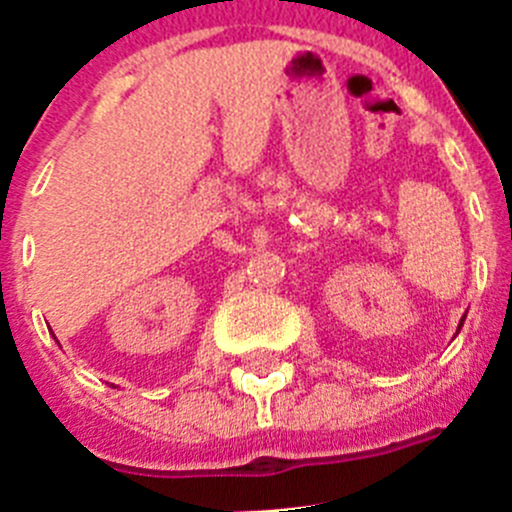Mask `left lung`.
<instances>
[{
    "label": "left lung",
    "instance_id": "left-lung-1",
    "mask_svg": "<svg viewBox=\"0 0 512 512\" xmlns=\"http://www.w3.org/2000/svg\"><path fill=\"white\" fill-rule=\"evenodd\" d=\"M463 322H465V315H463V320H460V325H458V332H460V327H463Z\"/></svg>",
    "mask_w": 512,
    "mask_h": 512
}]
</instances>
